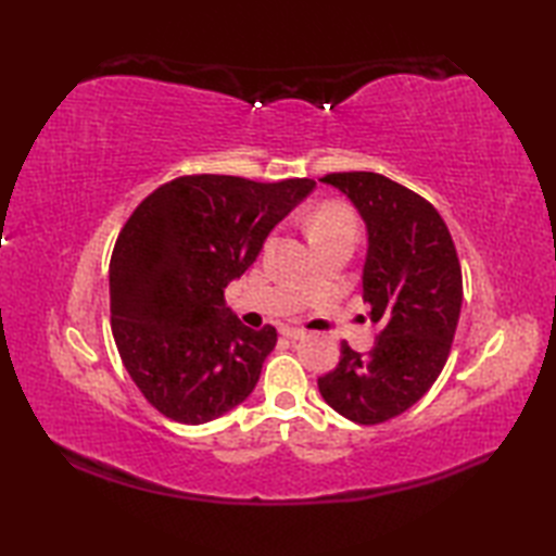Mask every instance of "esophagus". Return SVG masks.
Here are the masks:
<instances>
[{
    "label": "esophagus",
    "mask_w": 556,
    "mask_h": 556,
    "mask_svg": "<svg viewBox=\"0 0 556 556\" xmlns=\"http://www.w3.org/2000/svg\"><path fill=\"white\" fill-rule=\"evenodd\" d=\"M281 334H285V337H287V339H291V341H296V339H303V337H305L303 329H299V327H289V325L281 327Z\"/></svg>",
    "instance_id": "1"
}]
</instances>
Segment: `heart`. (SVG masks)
I'll use <instances>...</instances> for the list:
<instances>
[{
    "instance_id": "b5f03b06",
    "label": "heart",
    "mask_w": 556,
    "mask_h": 556,
    "mask_svg": "<svg viewBox=\"0 0 556 556\" xmlns=\"http://www.w3.org/2000/svg\"><path fill=\"white\" fill-rule=\"evenodd\" d=\"M341 229H356V222H353L351 212L344 205L327 203L323 207H317L315 215L311 217V239Z\"/></svg>"
}]
</instances>
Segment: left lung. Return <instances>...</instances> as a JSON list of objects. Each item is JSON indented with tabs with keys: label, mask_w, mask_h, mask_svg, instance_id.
I'll return each instance as SVG.
<instances>
[{
	"label": "left lung",
	"mask_w": 556,
	"mask_h": 556,
	"mask_svg": "<svg viewBox=\"0 0 556 556\" xmlns=\"http://www.w3.org/2000/svg\"><path fill=\"white\" fill-rule=\"evenodd\" d=\"M320 181L339 188L368 229L363 301L380 334L368 353L344 341L317 387L344 418L377 425L408 410L444 368L464 301L458 255L440 212L406 186L375 172Z\"/></svg>",
	"instance_id": "8db88e82"
}]
</instances>
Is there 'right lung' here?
I'll use <instances>...</instances> for the list:
<instances>
[{"mask_svg": "<svg viewBox=\"0 0 556 556\" xmlns=\"http://www.w3.org/2000/svg\"><path fill=\"white\" fill-rule=\"evenodd\" d=\"M313 188V179L179 176L124 224L110 263L112 334L124 368L162 416L200 425L251 396L277 329L245 327L224 289Z\"/></svg>", "mask_w": 556, "mask_h": 556, "instance_id": "1", "label": "right lung"}]
</instances>
